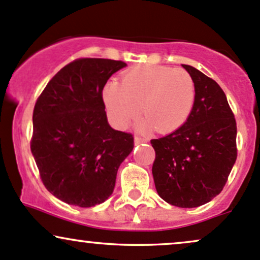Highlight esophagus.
I'll list each match as a JSON object with an SVG mask.
<instances>
[{"mask_svg": "<svg viewBox=\"0 0 260 260\" xmlns=\"http://www.w3.org/2000/svg\"><path fill=\"white\" fill-rule=\"evenodd\" d=\"M145 142H147V140L144 139V138H140V136H135V144L136 145L145 144Z\"/></svg>", "mask_w": 260, "mask_h": 260, "instance_id": "1", "label": "esophagus"}]
</instances>
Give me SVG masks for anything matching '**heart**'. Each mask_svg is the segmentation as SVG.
Here are the masks:
<instances>
[{
    "mask_svg": "<svg viewBox=\"0 0 260 260\" xmlns=\"http://www.w3.org/2000/svg\"><path fill=\"white\" fill-rule=\"evenodd\" d=\"M193 77L183 69L162 65H139L126 70L120 82L110 81L103 99L116 126L124 127L143 106L142 126L158 133H173L190 116L195 104Z\"/></svg>",
    "mask_w": 260,
    "mask_h": 260,
    "instance_id": "obj_1",
    "label": "heart"
}]
</instances>
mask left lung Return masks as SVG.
Listing matches in <instances>:
<instances>
[{
	"label": "left lung",
	"mask_w": 260,
	"mask_h": 260,
	"mask_svg": "<svg viewBox=\"0 0 260 260\" xmlns=\"http://www.w3.org/2000/svg\"><path fill=\"white\" fill-rule=\"evenodd\" d=\"M195 83V104L182 127L151 140L152 174L163 200L197 208L222 191L237 158V124L226 94L212 78L183 65Z\"/></svg>",
	"instance_id": "obj_1"
}]
</instances>
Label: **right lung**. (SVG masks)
Segmentation results:
<instances>
[{"instance_id":"right-lung-1","label":"right lung","mask_w":260,"mask_h":260,"mask_svg":"<svg viewBox=\"0 0 260 260\" xmlns=\"http://www.w3.org/2000/svg\"><path fill=\"white\" fill-rule=\"evenodd\" d=\"M126 66L81 57L49 81L33 112L30 150L43 184L70 205L91 208L114 190L116 172L134 148L130 133L108 124L103 88Z\"/></svg>"}]
</instances>
